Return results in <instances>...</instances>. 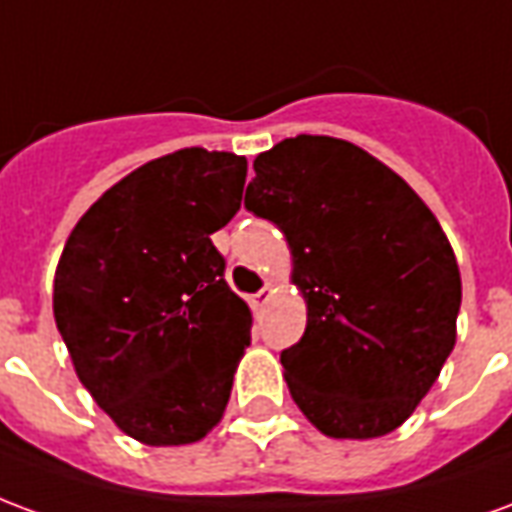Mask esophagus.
<instances>
[{"label":"esophagus","mask_w":512,"mask_h":512,"mask_svg":"<svg viewBox=\"0 0 512 512\" xmlns=\"http://www.w3.org/2000/svg\"><path fill=\"white\" fill-rule=\"evenodd\" d=\"M271 296H274V288H271V285H266L263 290H257L255 296H252L249 301H252V307H255V310H263L268 301H271Z\"/></svg>","instance_id":"1"}]
</instances>
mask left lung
<instances>
[{
	"instance_id": "1",
	"label": "left lung",
	"mask_w": 512,
	"mask_h": 512,
	"mask_svg": "<svg viewBox=\"0 0 512 512\" xmlns=\"http://www.w3.org/2000/svg\"><path fill=\"white\" fill-rule=\"evenodd\" d=\"M246 211L293 255L307 329L282 351L290 397L332 439L400 428L455 345L461 271L417 191L362 147L299 134L255 158Z\"/></svg>"
}]
</instances>
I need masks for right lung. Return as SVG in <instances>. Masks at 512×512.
<instances>
[{
	"label": "right lung",
	"instance_id": "obj_1",
	"mask_svg": "<svg viewBox=\"0 0 512 512\" xmlns=\"http://www.w3.org/2000/svg\"><path fill=\"white\" fill-rule=\"evenodd\" d=\"M246 158L183 147L104 191L65 241L54 321L117 428L178 447L219 425L252 312L211 235L241 208Z\"/></svg>",
	"mask_w": 512,
	"mask_h": 512
}]
</instances>
